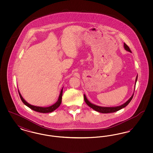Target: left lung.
I'll return each mask as SVG.
<instances>
[{
  "mask_svg": "<svg viewBox=\"0 0 153 153\" xmlns=\"http://www.w3.org/2000/svg\"><path fill=\"white\" fill-rule=\"evenodd\" d=\"M124 48L125 49L126 51L131 53V50L130 49L129 47L125 43H124ZM137 79H138V74H137V76L136 77V79H135L134 90H135V85H136V83H137ZM133 96H134V94H132V95L131 96V97L127 102H124L123 104H122L120 105H119V106H117V107H102V106L96 105H95L94 104H93V103H92V102H89L87 98V97H86V96H85V94L84 95V100H85V102H86V104H87L89 107H90L91 108L94 109L96 111L100 112V113L108 114V113H112V112H117V111L122 109V108H124L125 107H126L130 103V102H131V100H132V97H133Z\"/></svg>",
  "mask_w": 153,
  "mask_h": 153,
  "instance_id": "left-lung-1",
  "label": "left lung"
}]
</instances>
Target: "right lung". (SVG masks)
<instances>
[{
    "label": "right lung",
    "mask_w": 153,
    "mask_h": 153,
    "mask_svg": "<svg viewBox=\"0 0 153 153\" xmlns=\"http://www.w3.org/2000/svg\"><path fill=\"white\" fill-rule=\"evenodd\" d=\"M63 87L61 89V91L60 92V94L58 97V100L56 103H54V104L51 105V106L49 107H39V106H36V105H33L29 104V102H26L22 97V95L21 94L19 89H18V92H19V95L21 97V99L22 100V102L24 103L25 105H26V106H27L30 109H33L36 112H41V113H49L53 111H54V110L57 109L59 106L60 105L61 102H62V92H63Z\"/></svg>",
    "instance_id": "add662e5"
}]
</instances>
